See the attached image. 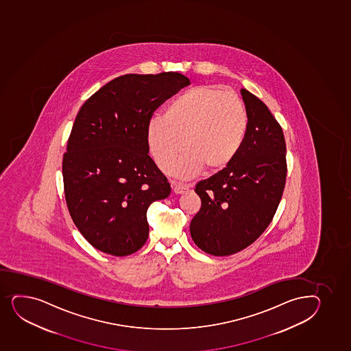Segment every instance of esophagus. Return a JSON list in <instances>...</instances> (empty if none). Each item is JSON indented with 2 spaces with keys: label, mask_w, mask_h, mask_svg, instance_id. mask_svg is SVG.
<instances>
[{
  "label": "esophagus",
  "mask_w": 351,
  "mask_h": 351,
  "mask_svg": "<svg viewBox=\"0 0 351 351\" xmlns=\"http://www.w3.org/2000/svg\"><path fill=\"white\" fill-rule=\"evenodd\" d=\"M173 193L182 195V193H185L188 191L189 186L188 185L181 184V183H173Z\"/></svg>",
  "instance_id": "esophagus-1"
}]
</instances>
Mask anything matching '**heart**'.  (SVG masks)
Segmentation results:
<instances>
[{
  "label": "heart",
  "mask_w": 351,
  "mask_h": 351,
  "mask_svg": "<svg viewBox=\"0 0 351 351\" xmlns=\"http://www.w3.org/2000/svg\"><path fill=\"white\" fill-rule=\"evenodd\" d=\"M247 128V110L237 95L202 86L178 95L162 116L152 118L148 147L158 168L166 173L183 147L175 175L193 178L200 168L217 171L230 165L245 141Z\"/></svg>",
  "instance_id": "b5f03b06"
}]
</instances>
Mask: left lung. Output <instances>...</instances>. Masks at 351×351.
I'll return each instance as SVG.
<instances>
[{"mask_svg":"<svg viewBox=\"0 0 351 351\" xmlns=\"http://www.w3.org/2000/svg\"><path fill=\"white\" fill-rule=\"evenodd\" d=\"M245 141L223 170L198 182L202 206L190 223L198 248L228 256L247 248L271 223L287 180L283 130L260 98L242 88Z\"/></svg>","mask_w":351,"mask_h":351,"instance_id":"1","label":"left lung"}]
</instances>
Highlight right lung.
I'll list each match as a JSON object with an SVG mask.
<instances>
[{
  "instance_id": "add662e5",
  "label": "right lung",
  "mask_w": 351,
  "mask_h": 351,
  "mask_svg": "<svg viewBox=\"0 0 351 351\" xmlns=\"http://www.w3.org/2000/svg\"><path fill=\"white\" fill-rule=\"evenodd\" d=\"M189 84L176 72L126 74L81 106L62 158L64 197L80 233L103 253L128 256L147 241L148 208L171 190L148 155L147 125Z\"/></svg>"
}]
</instances>
